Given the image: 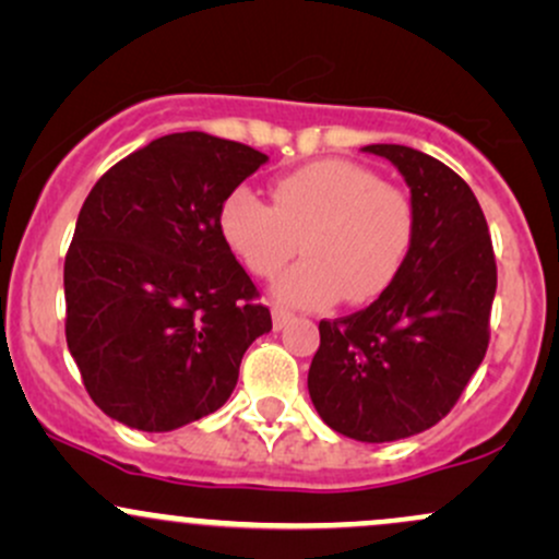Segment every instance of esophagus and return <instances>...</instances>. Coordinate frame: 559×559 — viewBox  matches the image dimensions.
<instances>
[{
	"label": "esophagus",
	"instance_id": "esophagus-1",
	"mask_svg": "<svg viewBox=\"0 0 559 559\" xmlns=\"http://www.w3.org/2000/svg\"><path fill=\"white\" fill-rule=\"evenodd\" d=\"M292 320H294V312L284 310V307H273V329L275 331L286 329V325L292 323Z\"/></svg>",
	"mask_w": 559,
	"mask_h": 559
}]
</instances>
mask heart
I'll return each instance as SVG.
<instances>
[{"mask_svg":"<svg viewBox=\"0 0 559 559\" xmlns=\"http://www.w3.org/2000/svg\"><path fill=\"white\" fill-rule=\"evenodd\" d=\"M217 234L258 278H273L294 258L305 260L275 284V297L297 307L368 305L400 278L415 247L418 215L396 186L349 159H318L286 173L265 204L234 189L217 207Z\"/></svg>","mask_w":559,"mask_h":559,"instance_id":"b5f03b06","label":"heart"}]
</instances>
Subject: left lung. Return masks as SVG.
I'll return each instance as SVG.
<instances>
[{
    "label": "left lung",
    "mask_w": 559,
    "mask_h": 559,
    "mask_svg": "<svg viewBox=\"0 0 559 559\" xmlns=\"http://www.w3.org/2000/svg\"><path fill=\"white\" fill-rule=\"evenodd\" d=\"M362 152L402 173L418 234L386 294L355 316L320 320L307 389L325 426L383 444L436 426L484 362L497 262L484 210L457 173L413 146Z\"/></svg>",
    "instance_id": "left-lung-1"
}]
</instances>
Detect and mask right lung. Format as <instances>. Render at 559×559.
Masks as SVG:
<instances>
[{
  "instance_id": "right-lung-1",
  "label": "right lung",
  "mask_w": 559,
  "mask_h": 559,
  "mask_svg": "<svg viewBox=\"0 0 559 559\" xmlns=\"http://www.w3.org/2000/svg\"><path fill=\"white\" fill-rule=\"evenodd\" d=\"M267 155L202 131L155 139L83 202L66 258V336L96 407L176 431L228 402L271 310L217 234V207Z\"/></svg>"
}]
</instances>
